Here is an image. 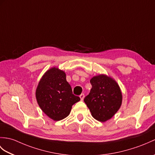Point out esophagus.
<instances>
[{
  "label": "esophagus",
  "instance_id": "34e87169",
  "mask_svg": "<svg viewBox=\"0 0 155 155\" xmlns=\"http://www.w3.org/2000/svg\"><path fill=\"white\" fill-rule=\"evenodd\" d=\"M80 98H81V100H83V99H84V94H81L80 95Z\"/></svg>",
  "mask_w": 155,
  "mask_h": 155
}]
</instances>
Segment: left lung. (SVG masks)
<instances>
[{
    "label": "left lung",
    "instance_id": "left-lung-1",
    "mask_svg": "<svg viewBox=\"0 0 155 155\" xmlns=\"http://www.w3.org/2000/svg\"><path fill=\"white\" fill-rule=\"evenodd\" d=\"M92 88L84 101L95 120L105 122L112 117L120 108L122 93L117 82L106 74L93 77Z\"/></svg>",
    "mask_w": 155,
    "mask_h": 155
}]
</instances>
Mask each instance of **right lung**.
Returning a JSON list of instances; mask_svg holds the SVG:
<instances>
[{"label": "right lung", "instance_id": "obj_1", "mask_svg": "<svg viewBox=\"0 0 155 155\" xmlns=\"http://www.w3.org/2000/svg\"><path fill=\"white\" fill-rule=\"evenodd\" d=\"M35 97L41 110L54 121L67 117L73 104L81 100L73 94L65 73L57 67L51 68L43 75L35 91Z\"/></svg>", "mask_w": 155, "mask_h": 155}]
</instances>
